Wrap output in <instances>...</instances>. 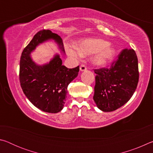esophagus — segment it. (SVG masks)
Segmentation results:
<instances>
[{
    "instance_id": "1",
    "label": "esophagus",
    "mask_w": 153,
    "mask_h": 153,
    "mask_svg": "<svg viewBox=\"0 0 153 153\" xmlns=\"http://www.w3.org/2000/svg\"><path fill=\"white\" fill-rule=\"evenodd\" d=\"M86 69H87L86 67L85 66V65H80L79 70L81 71H86Z\"/></svg>"
}]
</instances>
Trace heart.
<instances>
[{"label": "heart", "instance_id": "heart-1", "mask_svg": "<svg viewBox=\"0 0 153 153\" xmlns=\"http://www.w3.org/2000/svg\"><path fill=\"white\" fill-rule=\"evenodd\" d=\"M66 53L74 59H79L82 55H93L90 58L93 65L105 67L113 60L116 50L107 41L100 38H86L79 41L78 48L66 45Z\"/></svg>", "mask_w": 153, "mask_h": 153}]
</instances>
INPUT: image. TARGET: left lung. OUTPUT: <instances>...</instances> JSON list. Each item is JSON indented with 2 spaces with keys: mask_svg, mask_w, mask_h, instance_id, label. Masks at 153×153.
Wrapping results in <instances>:
<instances>
[{
  "mask_svg": "<svg viewBox=\"0 0 153 153\" xmlns=\"http://www.w3.org/2000/svg\"><path fill=\"white\" fill-rule=\"evenodd\" d=\"M138 64L135 51L123 49L110 68L95 69L93 99L100 110L115 111L130 99L138 82Z\"/></svg>",
  "mask_w": 153,
  "mask_h": 153,
  "instance_id": "8db88e82",
  "label": "left lung"
}]
</instances>
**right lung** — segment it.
Masks as SVG:
<instances>
[{
	"instance_id": "1",
	"label": "right lung",
	"mask_w": 153,
	"mask_h": 153,
	"mask_svg": "<svg viewBox=\"0 0 153 153\" xmlns=\"http://www.w3.org/2000/svg\"><path fill=\"white\" fill-rule=\"evenodd\" d=\"M54 40L61 53L65 55L63 40L50 30H41L23 51L20 59L19 81L23 92L28 100L41 111L56 113L64 107L67 86L78 75L79 67L68 69L62 65L59 54L43 65L36 64L31 53L40 44Z\"/></svg>"
}]
</instances>
